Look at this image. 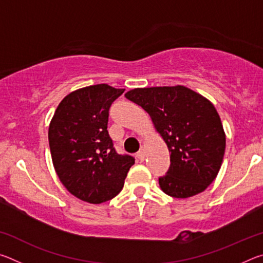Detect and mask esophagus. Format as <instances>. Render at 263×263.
<instances>
[{"mask_svg": "<svg viewBox=\"0 0 263 263\" xmlns=\"http://www.w3.org/2000/svg\"><path fill=\"white\" fill-rule=\"evenodd\" d=\"M137 158H138V159H139V160H140V161H142V160H144V159H145V153H144V149H142V148H141V149L139 151V152H138V153H137Z\"/></svg>", "mask_w": 263, "mask_h": 263, "instance_id": "34e87169", "label": "esophagus"}]
</instances>
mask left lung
I'll use <instances>...</instances> for the list:
<instances>
[{"label": "left lung", "mask_w": 263, "mask_h": 263, "mask_svg": "<svg viewBox=\"0 0 263 263\" xmlns=\"http://www.w3.org/2000/svg\"><path fill=\"white\" fill-rule=\"evenodd\" d=\"M125 97L151 116L168 146L171 166L159 177L163 193L186 198L205 190L219 172L226 144L211 102L183 86L137 88Z\"/></svg>", "instance_id": "1"}]
</instances>
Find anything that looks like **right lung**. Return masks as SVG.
Wrapping results in <instances>:
<instances>
[{
	"mask_svg": "<svg viewBox=\"0 0 263 263\" xmlns=\"http://www.w3.org/2000/svg\"><path fill=\"white\" fill-rule=\"evenodd\" d=\"M125 89L95 84L60 102L48 127L53 166L61 183L84 202L100 204L123 189L135 158L118 154L108 132L111 104Z\"/></svg>",
	"mask_w": 263,
	"mask_h": 263,
	"instance_id": "1",
	"label": "right lung"
}]
</instances>
